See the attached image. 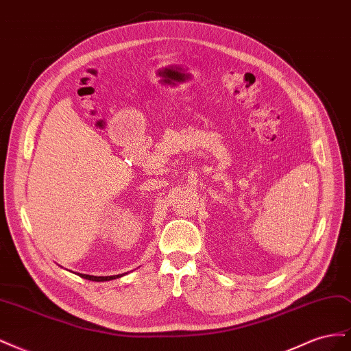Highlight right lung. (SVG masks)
Here are the masks:
<instances>
[{"instance_id": "1", "label": "right lung", "mask_w": 351, "mask_h": 351, "mask_svg": "<svg viewBox=\"0 0 351 351\" xmlns=\"http://www.w3.org/2000/svg\"><path fill=\"white\" fill-rule=\"evenodd\" d=\"M125 274H119V275H112V277H95V275H86V274H80V277L84 280H90V281H111L115 278H121Z\"/></svg>"}]
</instances>
